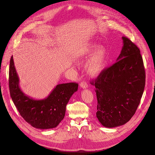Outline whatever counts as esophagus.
Listing matches in <instances>:
<instances>
[{
	"label": "esophagus",
	"instance_id": "obj_1",
	"mask_svg": "<svg viewBox=\"0 0 155 155\" xmlns=\"http://www.w3.org/2000/svg\"><path fill=\"white\" fill-rule=\"evenodd\" d=\"M79 86H80L81 88H82V89H87L88 87V85L86 81L81 82L79 84Z\"/></svg>",
	"mask_w": 155,
	"mask_h": 155
}]
</instances>
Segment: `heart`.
Wrapping results in <instances>:
<instances>
[{
  "label": "heart",
  "instance_id": "b5f03b06",
  "mask_svg": "<svg viewBox=\"0 0 155 155\" xmlns=\"http://www.w3.org/2000/svg\"><path fill=\"white\" fill-rule=\"evenodd\" d=\"M107 51L105 48L101 46L95 50L87 60L84 68L86 73L92 77L99 75L105 68Z\"/></svg>",
  "mask_w": 155,
  "mask_h": 155
}]
</instances>
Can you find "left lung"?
Listing matches in <instances>:
<instances>
[{
	"label": "left lung",
	"instance_id": "left-lung-1",
	"mask_svg": "<svg viewBox=\"0 0 155 155\" xmlns=\"http://www.w3.org/2000/svg\"><path fill=\"white\" fill-rule=\"evenodd\" d=\"M120 55L112 66L91 82L96 87V117L105 127L128 122L135 114L145 86V71L138 48L123 37Z\"/></svg>",
	"mask_w": 155,
	"mask_h": 155
}]
</instances>
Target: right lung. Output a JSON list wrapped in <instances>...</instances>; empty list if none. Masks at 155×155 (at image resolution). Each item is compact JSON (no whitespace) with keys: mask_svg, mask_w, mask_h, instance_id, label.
I'll return each mask as SVG.
<instances>
[{"mask_svg":"<svg viewBox=\"0 0 155 155\" xmlns=\"http://www.w3.org/2000/svg\"><path fill=\"white\" fill-rule=\"evenodd\" d=\"M8 84L10 96L20 115L38 129L53 128L59 125L64 117L68 102L78 89L77 83L69 82L58 84L43 99H34L27 96L19 86L13 56L10 61Z\"/></svg>","mask_w":155,"mask_h":155,"instance_id":"right-lung-1","label":"right lung"}]
</instances>
